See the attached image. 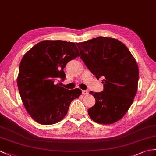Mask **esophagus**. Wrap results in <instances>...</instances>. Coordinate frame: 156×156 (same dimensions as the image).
Wrapping results in <instances>:
<instances>
[{
	"label": "esophagus",
	"mask_w": 156,
	"mask_h": 156,
	"mask_svg": "<svg viewBox=\"0 0 156 156\" xmlns=\"http://www.w3.org/2000/svg\"><path fill=\"white\" fill-rule=\"evenodd\" d=\"M82 94H89V91L87 90H82Z\"/></svg>",
	"instance_id": "obj_1"
}]
</instances>
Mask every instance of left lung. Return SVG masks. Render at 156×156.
<instances>
[{"instance_id":"obj_1","label":"left lung","mask_w":156,"mask_h":156,"mask_svg":"<svg viewBox=\"0 0 156 156\" xmlns=\"http://www.w3.org/2000/svg\"><path fill=\"white\" fill-rule=\"evenodd\" d=\"M76 44L91 73L97 79H103V90L89 93L96 101L88 109L90 118L98 124L117 122L127 112L137 92V63L126 45L112 37L99 36Z\"/></svg>"}]
</instances>
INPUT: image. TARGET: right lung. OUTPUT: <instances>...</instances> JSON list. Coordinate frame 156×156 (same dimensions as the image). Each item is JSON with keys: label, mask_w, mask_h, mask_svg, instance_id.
<instances>
[{"label": "right lung", "mask_w": 156, "mask_h": 156, "mask_svg": "<svg viewBox=\"0 0 156 156\" xmlns=\"http://www.w3.org/2000/svg\"><path fill=\"white\" fill-rule=\"evenodd\" d=\"M80 55L73 42L44 40L24 54L19 67L17 85L22 101L32 119L41 124L58 123L67 115L72 101L81 90H67L55 81L66 78V64Z\"/></svg>", "instance_id": "add662e5"}]
</instances>
